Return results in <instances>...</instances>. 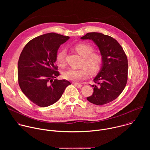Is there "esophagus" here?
<instances>
[{
	"label": "esophagus",
	"instance_id": "34e87169",
	"mask_svg": "<svg viewBox=\"0 0 150 150\" xmlns=\"http://www.w3.org/2000/svg\"><path fill=\"white\" fill-rule=\"evenodd\" d=\"M74 85L77 88H81L82 86V84L79 83H74Z\"/></svg>",
	"mask_w": 150,
	"mask_h": 150
}]
</instances>
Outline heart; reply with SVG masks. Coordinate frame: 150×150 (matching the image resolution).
Wrapping results in <instances>:
<instances>
[{
	"label": "heart",
	"mask_w": 150,
	"mask_h": 150,
	"mask_svg": "<svg viewBox=\"0 0 150 150\" xmlns=\"http://www.w3.org/2000/svg\"><path fill=\"white\" fill-rule=\"evenodd\" d=\"M76 51L83 57L82 67L79 69H69L63 73V78L70 81H79L87 77L88 71L90 74L97 72L101 66L102 57L100 54L94 53V48L87 43H80L75 46ZM66 50L61 49L56 55V61L61 67L65 66Z\"/></svg>",
	"instance_id": "obj_1"
}]
</instances>
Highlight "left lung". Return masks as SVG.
<instances>
[{"instance_id":"left-lung-1","label":"left lung","mask_w":150,"mask_h":150,"mask_svg":"<svg viewBox=\"0 0 150 150\" xmlns=\"http://www.w3.org/2000/svg\"><path fill=\"white\" fill-rule=\"evenodd\" d=\"M91 40L98 47L102 57L100 70L93 81L94 92L87 99L96 105L115 100L124 90L127 80V59L123 48L113 37L100 33H88L81 37Z\"/></svg>"}]
</instances>
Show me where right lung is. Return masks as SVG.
<instances>
[{
  "mask_svg": "<svg viewBox=\"0 0 150 150\" xmlns=\"http://www.w3.org/2000/svg\"><path fill=\"white\" fill-rule=\"evenodd\" d=\"M69 39L54 33L41 35L30 40L21 52L18 63V77L23 93L40 107L49 106L62 96L71 83L58 80L54 65L60 46Z\"/></svg>",
  "mask_w": 150,
  "mask_h": 150,
  "instance_id": "add662e5",
  "label": "right lung"
}]
</instances>
